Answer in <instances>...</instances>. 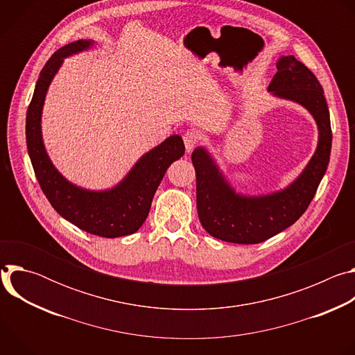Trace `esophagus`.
Masks as SVG:
<instances>
[{"instance_id":"34e87169","label":"esophagus","mask_w":355,"mask_h":355,"mask_svg":"<svg viewBox=\"0 0 355 355\" xmlns=\"http://www.w3.org/2000/svg\"><path fill=\"white\" fill-rule=\"evenodd\" d=\"M199 141V135L193 130H188L184 133V143H185V148L189 153V151H192V148L196 146V143Z\"/></svg>"}]
</instances>
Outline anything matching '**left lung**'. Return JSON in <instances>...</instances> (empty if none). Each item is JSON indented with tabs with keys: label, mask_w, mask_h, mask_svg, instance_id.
Returning a JSON list of instances; mask_svg holds the SVG:
<instances>
[{
	"label": "left lung",
	"mask_w": 355,
	"mask_h": 355,
	"mask_svg": "<svg viewBox=\"0 0 355 355\" xmlns=\"http://www.w3.org/2000/svg\"><path fill=\"white\" fill-rule=\"evenodd\" d=\"M267 91L305 108L318 126V146L302 173L286 187L250 195L237 191L205 146L192 151L200 225L214 237L237 244L261 243L292 226L309 207L327 170L331 151L330 114L315 74L293 56H279Z\"/></svg>",
	"instance_id": "1"
}]
</instances>
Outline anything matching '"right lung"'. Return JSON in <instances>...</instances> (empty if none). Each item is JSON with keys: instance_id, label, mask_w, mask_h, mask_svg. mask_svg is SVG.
Returning a JSON list of instances; mask_svg holds the SVG:
<instances>
[{"instance_id": "1", "label": "right lung", "mask_w": 355, "mask_h": 355, "mask_svg": "<svg viewBox=\"0 0 355 355\" xmlns=\"http://www.w3.org/2000/svg\"><path fill=\"white\" fill-rule=\"evenodd\" d=\"M94 44L91 39L71 42L59 49L42 69L26 112V146L39 185L55 211L87 233L115 239L140 229L167 168L184 156L185 146L180 135L168 136L146 151L118 184L107 189L80 187L55 167L42 135L46 94L64 59L85 52Z\"/></svg>"}]
</instances>
